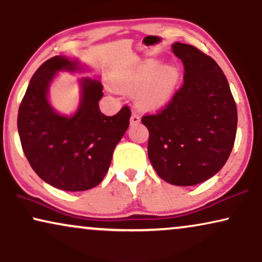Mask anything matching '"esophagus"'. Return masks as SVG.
I'll list each match as a JSON object with an SVG mask.
<instances>
[{"mask_svg": "<svg viewBox=\"0 0 262 262\" xmlns=\"http://www.w3.org/2000/svg\"><path fill=\"white\" fill-rule=\"evenodd\" d=\"M140 121H141V117L139 116L138 114H135V113L132 114V116H130V124L132 125L140 123Z\"/></svg>", "mask_w": 262, "mask_h": 262, "instance_id": "esophagus-1", "label": "esophagus"}]
</instances>
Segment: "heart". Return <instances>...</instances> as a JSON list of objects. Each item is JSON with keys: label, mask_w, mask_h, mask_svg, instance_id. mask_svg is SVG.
I'll list each match as a JSON object with an SVG mask.
<instances>
[{"label": "heart", "mask_w": 262, "mask_h": 262, "mask_svg": "<svg viewBox=\"0 0 262 262\" xmlns=\"http://www.w3.org/2000/svg\"><path fill=\"white\" fill-rule=\"evenodd\" d=\"M180 71L175 64L148 58L118 76L115 86L122 92H137V103L142 110L158 111L175 97Z\"/></svg>", "instance_id": "obj_1"}]
</instances>
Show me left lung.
<instances>
[{"mask_svg":"<svg viewBox=\"0 0 262 262\" xmlns=\"http://www.w3.org/2000/svg\"><path fill=\"white\" fill-rule=\"evenodd\" d=\"M171 48L183 62V86L166 109L141 121L157 175L173 186H195L214 176L232 151L236 103L213 58L179 41Z\"/></svg>","mask_w":262,"mask_h":262,"instance_id":"1","label":"left lung"}]
</instances>
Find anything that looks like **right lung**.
Listing matches in <instances>:
<instances>
[{
	"label": "right lung",
	"instance_id": "add662e5",
	"mask_svg": "<svg viewBox=\"0 0 262 262\" xmlns=\"http://www.w3.org/2000/svg\"><path fill=\"white\" fill-rule=\"evenodd\" d=\"M90 71L78 58L55 56L34 73L17 114V130L27 160L44 182L57 189L83 191L98 186L109 170L114 149L129 127L130 110L115 116L99 110L98 79H79L80 100L72 115L58 113L49 99L58 73Z\"/></svg>",
	"mask_w": 262,
	"mask_h": 262
}]
</instances>
